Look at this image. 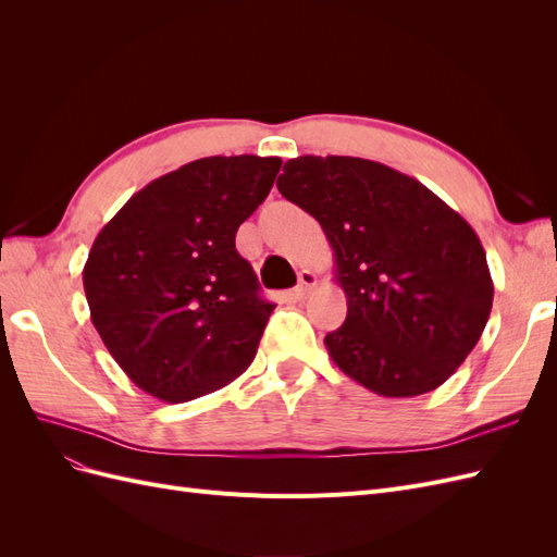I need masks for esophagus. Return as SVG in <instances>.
<instances>
[{
    "instance_id": "obj_1",
    "label": "esophagus",
    "mask_w": 557,
    "mask_h": 557,
    "mask_svg": "<svg viewBox=\"0 0 557 557\" xmlns=\"http://www.w3.org/2000/svg\"><path fill=\"white\" fill-rule=\"evenodd\" d=\"M315 283H318V276L313 272H309V269L299 272V283H297V288L293 290V297L295 299H307V295L315 288Z\"/></svg>"
}]
</instances>
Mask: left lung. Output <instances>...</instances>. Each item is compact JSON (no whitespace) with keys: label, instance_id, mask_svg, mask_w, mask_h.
<instances>
[{"label":"left lung","instance_id":"8db88e82","mask_svg":"<svg viewBox=\"0 0 557 557\" xmlns=\"http://www.w3.org/2000/svg\"><path fill=\"white\" fill-rule=\"evenodd\" d=\"M278 193L311 213L348 301L334 364L381 397L434 391L481 339L493 278L476 232L423 183L374 160L301 156Z\"/></svg>","mask_w":557,"mask_h":557}]
</instances>
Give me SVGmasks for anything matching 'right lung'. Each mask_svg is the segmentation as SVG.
Instances as JSON below:
<instances>
[{"instance_id":"right-lung-1","label":"right lung","mask_w":557,"mask_h":557,"mask_svg":"<svg viewBox=\"0 0 557 557\" xmlns=\"http://www.w3.org/2000/svg\"><path fill=\"white\" fill-rule=\"evenodd\" d=\"M281 158L213 156L150 181L97 234L83 267L90 320L132 383L162 401L242 376L274 305L234 237Z\"/></svg>"}]
</instances>
